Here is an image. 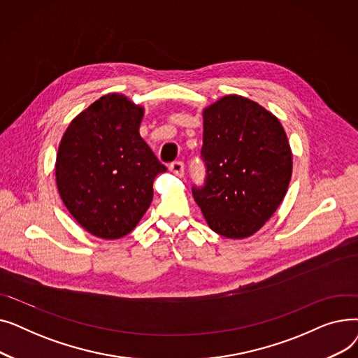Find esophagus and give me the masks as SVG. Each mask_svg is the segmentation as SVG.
Here are the masks:
<instances>
[{
	"instance_id": "1",
	"label": "esophagus",
	"mask_w": 358,
	"mask_h": 358,
	"mask_svg": "<svg viewBox=\"0 0 358 358\" xmlns=\"http://www.w3.org/2000/svg\"><path fill=\"white\" fill-rule=\"evenodd\" d=\"M169 171H171L177 177H182L184 176V164L181 161L173 162L171 165H169Z\"/></svg>"
}]
</instances>
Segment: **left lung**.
Segmentation results:
<instances>
[{"mask_svg": "<svg viewBox=\"0 0 358 358\" xmlns=\"http://www.w3.org/2000/svg\"><path fill=\"white\" fill-rule=\"evenodd\" d=\"M208 181L193 189L209 228L229 239L258 232L283 201L293 169L280 120L258 103L229 94L203 108Z\"/></svg>", "mask_w": 358, "mask_h": 358, "instance_id": "1", "label": "left lung"}]
</instances>
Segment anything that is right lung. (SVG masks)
Here are the masks:
<instances>
[{
    "label": "right lung",
    "instance_id": "obj_1",
    "mask_svg": "<svg viewBox=\"0 0 358 358\" xmlns=\"http://www.w3.org/2000/svg\"><path fill=\"white\" fill-rule=\"evenodd\" d=\"M145 107L106 94L75 116L55 162L56 187L71 216L91 235L119 239L134 231L165 173L139 126Z\"/></svg>",
    "mask_w": 358,
    "mask_h": 358
}]
</instances>
